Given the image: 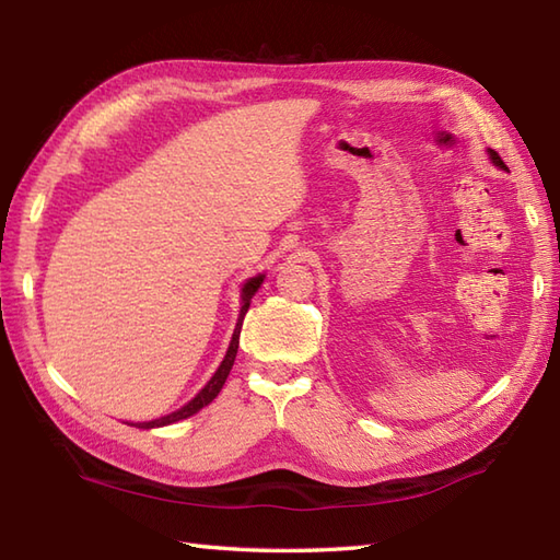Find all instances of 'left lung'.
Masks as SVG:
<instances>
[{"label":"left lung","instance_id":"left-lung-1","mask_svg":"<svg viewBox=\"0 0 560 560\" xmlns=\"http://www.w3.org/2000/svg\"><path fill=\"white\" fill-rule=\"evenodd\" d=\"M491 161L498 165V168H505V163H503V159L501 156H498V153L495 151H491Z\"/></svg>","mask_w":560,"mask_h":560}]
</instances>
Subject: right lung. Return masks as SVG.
<instances>
[{"label":"right lung","instance_id":"right-lung-1","mask_svg":"<svg viewBox=\"0 0 560 560\" xmlns=\"http://www.w3.org/2000/svg\"><path fill=\"white\" fill-rule=\"evenodd\" d=\"M261 273L259 277H255V279H249L245 287H243V307H241V317H237V325H235V331H233V339H231V347H229V351H225V359L221 361V365H219V371L213 373V377L209 380V383L205 385V389L199 392V395L192 399V401H187L183 409H177V411H173V413H168V416H161V419H156V421H144V423H137V428H159V425H171V423H175V421H183V419H187V416H192V413H197L199 409H205L209 401H213L217 399V395L221 392V387L225 385V377H229V373H231V368H233V361H235V353H237V343H241V329H243V317H245V313H247V307H249V301H253V295H255V291L259 289V283H261ZM135 425V423H132Z\"/></svg>","mask_w":560,"mask_h":560}]
</instances>
